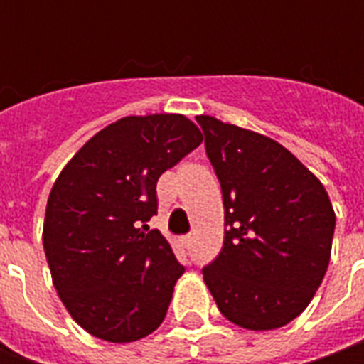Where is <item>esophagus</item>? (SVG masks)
Wrapping results in <instances>:
<instances>
[{
	"label": "esophagus",
	"mask_w": 364,
	"mask_h": 364,
	"mask_svg": "<svg viewBox=\"0 0 364 364\" xmlns=\"http://www.w3.org/2000/svg\"><path fill=\"white\" fill-rule=\"evenodd\" d=\"M192 241H194V237H192V235H186V237H182V245H184L186 249H190Z\"/></svg>",
	"instance_id": "obj_1"
}]
</instances>
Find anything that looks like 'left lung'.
Listing matches in <instances>:
<instances>
[{
  "mask_svg": "<svg viewBox=\"0 0 364 364\" xmlns=\"http://www.w3.org/2000/svg\"><path fill=\"white\" fill-rule=\"evenodd\" d=\"M223 190L225 241L203 269L220 314L275 330L308 308L330 263L336 215L322 182L275 139L198 115Z\"/></svg>",
  "mask_w": 364,
  "mask_h": 364,
  "instance_id": "8db88e82",
  "label": "left lung"
}]
</instances>
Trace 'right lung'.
Masks as SVG:
<instances>
[{
    "label": "right lung",
    "mask_w": 364,
    "mask_h": 364,
    "mask_svg": "<svg viewBox=\"0 0 364 364\" xmlns=\"http://www.w3.org/2000/svg\"><path fill=\"white\" fill-rule=\"evenodd\" d=\"M203 144L184 115H129L95 133L50 190L42 243L52 284L80 328L133 343L160 326L184 267L158 229L156 184Z\"/></svg>",
    "instance_id": "obj_1"
}]
</instances>
